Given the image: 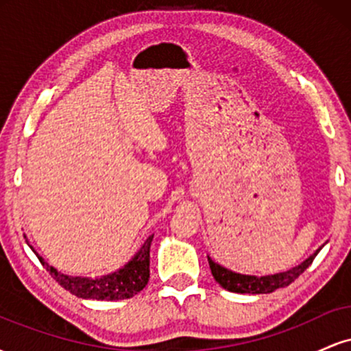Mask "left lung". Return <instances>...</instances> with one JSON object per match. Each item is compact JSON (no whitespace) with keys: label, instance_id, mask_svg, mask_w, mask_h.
Listing matches in <instances>:
<instances>
[{"label":"left lung","instance_id":"left-lung-1","mask_svg":"<svg viewBox=\"0 0 351 351\" xmlns=\"http://www.w3.org/2000/svg\"><path fill=\"white\" fill-rule=\"evenodd\" d=\"M320 251V249H318ZM313 252L307 261H304L300 265L291 269L287 272L274 274V276H265V277H256V276H243V274H236L232 271H228L223 265L216 264L215 261H211V257H208L209 267H211V274L215 277L217 284L223 289H226L229 292H237V293H271L276 289L287 287L289 284H292L297 277L300 276L310 264L313 263L315 256L318 254Z\"/></svg>","mask_w":351,"mask_h":351}]
</instances>
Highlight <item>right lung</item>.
<instances>
[{
    "mask_svg": "<svg viewBox=\"0 0 351 351\" xmlns=\"http://www.w3.org/2000/svg\"><path fill=\"white\" fill-rule=\"evenodd\" d=\"M153 236L145 241L136 256L119 272L102 277V279H84V277L64 276L51 267L43 257L39 263L49 271L60 287L69 291L72 295L80 299H95V300H120L130 299L135 293L143 291L145 285L150 279V244Z\"/></svg>",
    "mask_w": 351,
    "mask_h": 351,
    "instance_id": "1",
    "label": "right lung"
}]
</instances>
